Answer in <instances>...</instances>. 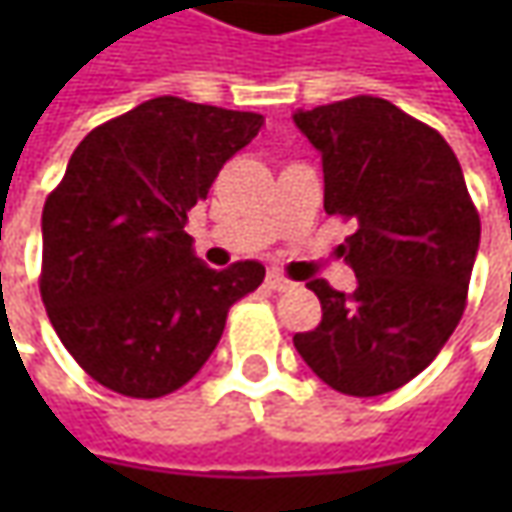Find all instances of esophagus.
Wrapping results in <instances>:
<instances>
[{
  "mask_svg": "<svg viewBox=\"0 0 512 512\" xmlns=\"http://www.w3.org/2000/svg\"><path fill=\"white\" fill-rule=\"evenodd\" d=\"M267 287H270V290H279V293H287V290H293L296 285H293L290 279H285L282 273L273 270V273H267Z\"/></svg>",
  "mask_w": 512,
  "mask_h": 512,
  "instance_id": "obj_1",
  "label": "esophagus"
}]
</instances>
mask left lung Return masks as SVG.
I'll return each mask as SVG.
<instances>
[{"label":"left lung","mask_w":512,"mask_h":512,"mask_svg":"<svg viewBox=\"0 0 512 512\" xmlns=\"http://www.w3.org/2000/svg\"><path fill=\"white\" fill-rule=\"evenodd\" d=\"M293 122L322 153L325 210L356 222L339 247L356 290L307 282L322 322L293 344L339 393L399 390L464 313L482 222L462 165L442 133L379 96L296 110Z\"/></svg>","instance_id":"left-lung-1"}]
</instances>
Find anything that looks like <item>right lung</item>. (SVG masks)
Segmentation results:
<instances>
[{
  "label": "right lung",
  "mask_w": 512,
  "mask_h": 512,
  "mask_svg": "<svg viewBox=\"0 0 512 512\" xmlns=\"http://www.w3.org/2000/svg\"><path fill=\"white\" fill-rule=\"evenodd\" d=\"M265 119L156 96L93 128L42 210L39 290L56 336L90 379L159 399L210 359L227 310L262 262L196 259L187 213Z\"/></svg>",
  "instance_id": "add662e5"
}]
</instances>
